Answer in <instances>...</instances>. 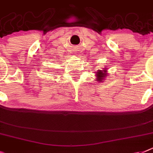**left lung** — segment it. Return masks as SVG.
<instances>
[{
	"mask_svg": "<svg viewBox=\"0 0 153 153\" xmlns=\"http://www.w3.org/2000/svg\"><path fill=\"white\" fill-rule=\"evenodd\" d=\"M108 68H103L102 69H98L96 72V79L98 82H102L105 79V78L108 76Z\"/></svg>",
	"mask_w": 153,
	"mask_h": 153,
	"instance_id": "8db88e82",
	"label": "left lung"
}]
</instances>
